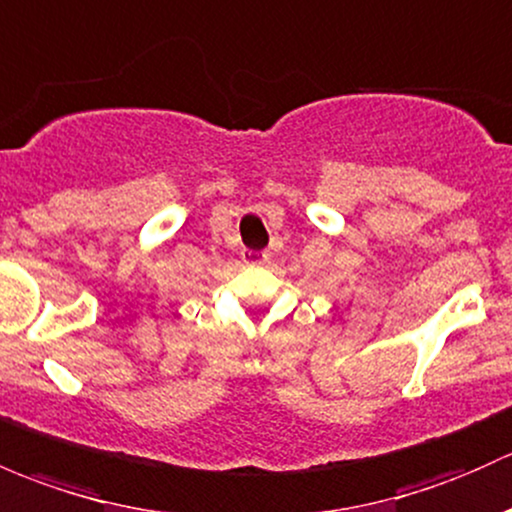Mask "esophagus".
Instances as JSON below:
<instances>
[{"instance_id":"34e87169","label":"esophagus","mask_w":512,"mask_h":512,"mask_svg":"<svg viewBox=\"0 0 512 512\" xmlns=\"http://www.w3.org/2000/svg\"><path fill=\"white\" fill-rule=\"evenodd\" d=\"M241 256H244V263H251V266H258V263H266L268 261L266 251H249V249H246Z\"/></svg>"}]
</instances>
